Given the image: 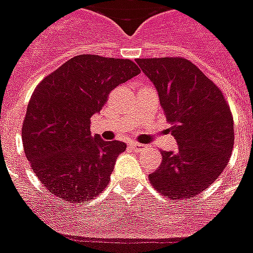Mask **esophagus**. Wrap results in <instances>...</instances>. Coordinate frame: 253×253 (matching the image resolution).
I'll use <instances>...</instances> for the list:
<instances>
[{
    "label": "esophagus",
    "mask_w": 253,
    "mask_h": 253,
    "mask_svg": "<svg viewBox=\"0 0 253 253\" xmlns=\"http://www.w3.org/2000/svg\"><path fill=\"white\" fill-rule=\"evenodd\" d=\"M130 146L134 150H141L142 146H143V145H141V143H138V142H130Z\"/></svg>",
    "instance_id": "34e87169"
}]
</instances>
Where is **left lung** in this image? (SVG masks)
<instances>
[{
    "instance_id": "1",
    "label": "left lung",
    "mask_w": 253,
    "mask_h": 253,
    "mask_svg": "<svg viewBox=\"0 0 253 253\" xmlns=\"http://www.w3.org/2000/svg\"><path fill=\"white\" fill-rule=\"evenodd\" d=\"M155 85L172 125L177 151H162V164L149 174L170 199L200 194L226 168L234 145V123L222 91L185 58L135 59Z\"/></svg>"
}]
</instances>
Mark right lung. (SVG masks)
<instances>
[{
	"label": "right lung",
	"instance_id": "right-lung-1",
	"mask_svg": "<svg viewBox=\"0 0 253 253\" xmlns=\"http://www.w3.org/2000/svg\"><path fill=\"white\" fill-rule=\"evenodd\" d=\"M141 71L130 59L81 54L47 75L29 99L24 152L50 193L68 203L93 199L110 182L126 145L91 135L90 118L108 94Z\"/></svg>",
	"mask_w": 253,
	"mask_h": 253
}]
</instances>
